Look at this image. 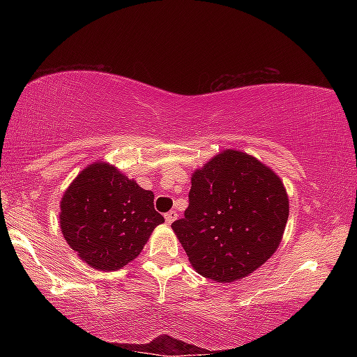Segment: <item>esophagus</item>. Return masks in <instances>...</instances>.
Returning a JSON list of instances; mask_svg holds the SVG:
<instances>
[{
  "mask_svg": "<svg viewBox=\"0 0 357 357\" xmlns=\"http://www.w3.org/2000/svg\"><path fill=\"white\" fill-rule=\"evenodd\" d=\"M176 217H178L176 211H170V213L165 214V220H167V223H173L174 220H176Z\"/></svg>",
  "mask_w": 357,
  "mask_h": 357,
  "instance_id": "1",
  "label": "esophagus"
}]
</instances>
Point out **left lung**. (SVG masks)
<instances>
[{
  "label": "left lung",
  "instance_id": "1",
  "mask_svg": "<svg viewBox=\"0 0 357 357\" xmlns=\"http://www.w3.org/2000/svg\"><path fill=\"white\" fill-rule=\"evenodd\" d=\"M288 211L280 178L255 157L227 149L192 174L189 206L172 228L198 274L228 283L274 255Z\"/></svg>",
  "mask_w": 357,
  "mask_h": 357
}]
</instances>
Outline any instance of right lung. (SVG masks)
Instances as JSON below:
<instances>
[{
	"mask_svg": "<svg viewBox=\"0 0 357 357\" xmlns=\"http://www.w3.org/2000/svg\"><path fill=\"white\" fill-rule=\"evenodd\" d=\"M59 222L63 236L83 261L116 271L140 255L164 217L154 209L153 192L96 162L64 192Z\"/></svg>",
	"mask_w": 357,
	"mask_h": 357,
	"instance_id": "right-lung-1",
	"label": "right lung"
}]
</instances>
